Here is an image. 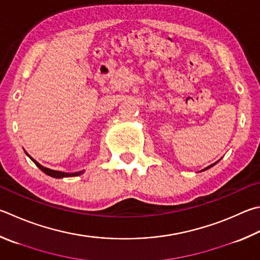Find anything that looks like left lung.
<instances>
[{"instance_id": "obj_1", "label": "left lung", "mask_w": 260, "mask_h": 260, "mask_svg": "<svg viewBox=\"0 0 260 260\" xmlns=\"http://www.w3.org/2000/svg\"><path fill=\"white\" fill-rule=\"evenodd\" d=\"M219 160H220V159H219ZM219 160H218V161H219ZM218 161H216L215 164H212V165H210V166H208V167H206L205 169H202V171H200V172H205V171H207V169H209V168H211L212 166H215V165H216L217 162H218Z\"/></svg>"}]
</instances>
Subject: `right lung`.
I'll return each mask as SVG.
<instances>
[{"label":"right lung","mask_w":260,"mask_h":260,"mask_svg":"<svg viewBox=\"0 0 260 260\" xmlns=\"http://www.w3.org/2000/svg\"><path fill=\"white\" fill-rule=\"evenodd\" d=\"M26 152V151H25ZM26 154L29 157L32 161L35 162V165L37 167H39L42 172L45 173L46 175H49L51 177H54V178H63V177H73V176H78V175H82V174L85 172V171H81V172H75V173H66V172H60V171H53V169H50V168H46L44 166H42L41 164H39L36 161L35 159H32L29 154H28L26 152Z\"/></svg>","instance_id":"add662e5"}]
</instances>
